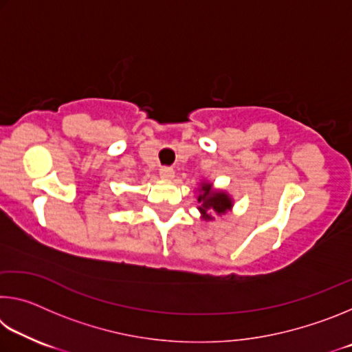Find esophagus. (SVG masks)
Returning a JSON list of instances; mask_svg holds the SVG:
<instances>
[{
	"label": "esophagus",
	"mask_w": 352,
	"mask_h": 352,
	"mask_svg": "<svg viewBox=\"0 0 352 352\" xmlns=\"http://www.w3.org/2000/svg\"><path fill=\"white\" fill-rule=\"evenodd\" d=\"M160 175H162V178H166V180H169V178L174 177V169L169 168V166H163V168L160 169Z\"/></svg>",
	"instance_id": "esophagus-1"
}]
</instances>
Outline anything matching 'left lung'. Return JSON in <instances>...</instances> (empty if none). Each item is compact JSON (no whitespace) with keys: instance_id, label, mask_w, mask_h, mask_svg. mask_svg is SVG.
Segmentation results:
<instances>
[{"instance_id":"obj_1","label":"left lung","mask_w":352,"mask_h":352,"mask_svg":"<svg viewBox=\"0 0 352 352\" xmlns=\"http://www.w3.org/2000/svg\"><path fill=\"white\" fill-rule=\"evenodd\" d=\"M204 194L199 195V210L206 219H211V212L223 214L231 208V199L223 192H216L211 189V184L201 186Z\"/></svg>"}]
</instances>
